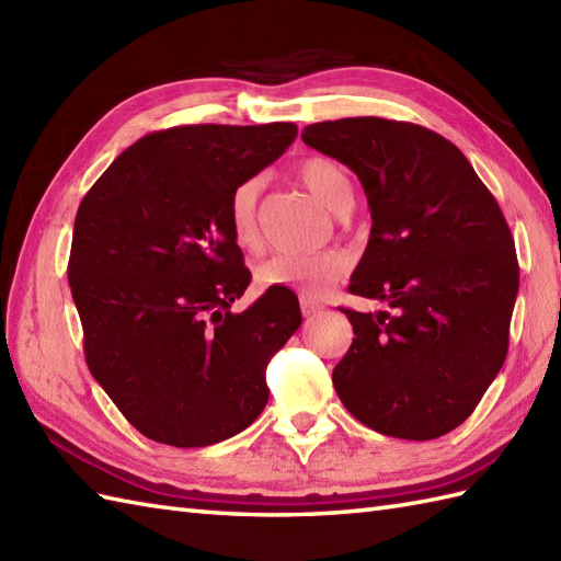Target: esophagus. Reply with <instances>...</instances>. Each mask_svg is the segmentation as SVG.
<instances>
[{
	"instance_id": "34e87169",
	"label": "esophagus",
	"mask_w": 561,
	"mask_h": 561,
	"mask_svg": "<svg viewBox=\"0 0 561 561\" xmlns=\"http://www.w3.org/2000/svg\"><path fill=\"white\" fill-rule=\"evenodd\" d=\"M320 308H323V306H320V304L313 301V299H306V296L301 299V313H304V316H313V313L320 311Z\"/></svg>"
}]
</instances>
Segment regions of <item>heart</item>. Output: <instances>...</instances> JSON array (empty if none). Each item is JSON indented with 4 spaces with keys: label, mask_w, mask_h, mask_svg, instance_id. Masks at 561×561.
<instances>
[{
    "label": "heart",
    "mask_w": 561,
    "mask_h": 561,
    "mask_svg": "<svg viewBox=\"0 0 561 561\" xmlns=\"http://www.w3.org/2000/svg\"><path fill=\"white\" fill-rule=\"evenodd\" d=\"M301 183L332 211L344 214L352 207L354 187L347 171L337 161L325 157H308L299 163ZM265 178H248L233 190L229 202V224L236 243L245 250H257L260 229V195ZM350 270V260L340 250L323 253H277L255 270V282L262 289H291L306 299H320L332 284Z\"/></svg>",
    "instance_id": "heart-1"
}]
</instances>
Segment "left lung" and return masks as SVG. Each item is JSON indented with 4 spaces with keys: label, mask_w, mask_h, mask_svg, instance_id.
<instances>
[{
    "label": "left lung",
    "mask_w": 561,
    "mask_h": 561,
    "mask_svg": "<svg viewBox=\"0 0 561 561\" xmlns=\"http://www.w3.org/2000/svg\"><path fill=\"white\" fill-rule=\"evenodd\" d=\"M301 137L359 175L374 224L350 291L390 306L342 308L354 340L332 371L337 396L378 434L444 436L508 352L518 257L504 214L462 151L422 125L344 117Z\"/></svg>",
    "instance_id": "1"
}]
</instances>
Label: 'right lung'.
Segmentation results:
<instances>
[{"mask_svg": "<svg viewBox=\"0 0 561 561\" xmlns=\"http://www.w3.org/2000/svg\"><path fill=\"white\" fill-rule=\"evenodd\" d=\"M294 123L183 125L135 141L83 195L69 287L93 378L139 434L231 438L265 410V368L301 325L289 289L231 313L250 284L233 190L279 159Z\"/></svg>", "mask_w": 561, "mask_h": 561, "instance_id": "right-lung-1", "label": "right lung"}]
</instances>
